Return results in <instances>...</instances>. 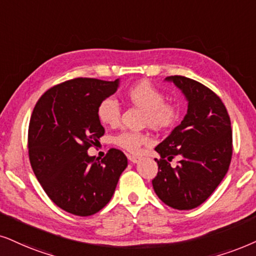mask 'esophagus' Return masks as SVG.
<instances>
[{"instance_id":"esophagus-1","label":"esophagus","mask_w":256,"mask_h":256,"mask_svg":"<svg viewBox=\"0 0 256 256\" xmlns=\"http://www.w3.org/2000/svg\"><path fill=\"white\" fill-rule=\"evenodd\" d=\"M128 160L131 162V163H138L139 162V160H140V158L139 157H137V156H131V154H128Z\"/></svg>"}]
</instances>
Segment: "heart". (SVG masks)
<instances>
[{"mask_svg": "<svg viewBox=\"0 0 256 256\" xmlns=\"http://www.w3.org/2000/svg\"><path fill=\"white\" fill-rule=\"evenodd\" d=\"M128 99L132 104L146 111L145 122L154 128H166L178 120L180 108L174 102H164V94L148 82H140L128 88ZM98 118L102 124L116 126L120 120V108L114 99L108 98L100 102ZM116 145L130 154H138L143 145L151 144V138L145 134L122 131L113 139Z\"/></svg>", "mask_w": 256, "mask_h": 256, "instance_id": "heart-1", "label": "heart"}]
</instances>
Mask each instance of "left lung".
Listing matches in <instances>:
<instances>
[{"mask_svg":"<svg viewBox=\"0 0 256 256\" xmlns=\"http://www.w3.org/2000/svg\"><path fill=\"white\" fill-rule=\"evenodd\" d=\"M188 102L186 117L154 150L160 160L152 180L154 192L171 208L190 210L202 204L224 178L232 154L230 118L218 96L182 76L166 78ZM174 156L179 164L172 168Z\"/></svg>","mask_w":256,"mask_h":256,"instance_id":"8db88e82","label":"left lung"}]
</instances>
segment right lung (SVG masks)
Here are the masks:
<instances>
[{
    "instance_id": "obj_1",
    "label": "right lung",
    "mask_w": 256,
    "mask_h": 256,
    "mask_svg": "<svg viewBox=\"0 0 256 256\" xmlns=\"http://www.w3.org/2000/svg\"><path fill=\"white\" fill-rule=\"evenodd\" d=\"M119 82L68 80L48 90L32 113V168L48 197L73 215L90 216L104 208L128 166V158L117 148L98 162L87 154L105 134L98 118L100 102L117 92Z\"/></svg>"
}]
</instances>
